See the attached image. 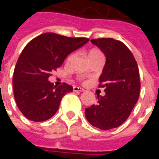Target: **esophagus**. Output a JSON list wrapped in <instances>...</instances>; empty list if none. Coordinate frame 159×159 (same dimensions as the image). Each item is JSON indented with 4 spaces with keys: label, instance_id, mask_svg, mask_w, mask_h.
Wrapping results in <instances>:
<instances>
[{
    "label": "esophagus",
    "instance_id": "34e87169",
    "mask_svg": "<svg viewBox=\"0 0 159 159\" xmlns=\"http://www.w3.org/2000/svg\"><path fill=\"white\" fill-rule=\"evenodd\" d=\"M74 91L75 92H83L84 90V88L79 87V86H74Z\"/></svg>",
    "mask_w": 159,
    "mask_h": 159
}]
</instances>
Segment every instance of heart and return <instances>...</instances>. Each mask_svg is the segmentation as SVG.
Returning <instances> with one entry per match:
<instances>
[{"label": "heart", "instance_id": "b5f03b06", "mask_svg": "<svg viewBox=\"0 0 159 159\" xmlns=\"http://www.w3.org/2000/svg\"><path fill=\"white\" fill-rule=\"evenodd\" d=\"M100 53H101V52H100L98 49H91V50L88 52V57L91 58V57H94V56L98 55V54H100ZM73 57H74V54H70V55L67 57V59H66V62H67V63L70 62V61H72Z\"/></svg>", "mask_w": 159, "mask_h": 159}]
</instances>
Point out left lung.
<instances>
[{"instance_id": "1", "label": "left lung", "mask_w": 159, "mask_h": 159, "mask_svg": "<svg viewBox=\"0 0 159 159\" xmlns=\"http://www.w3.org/2000/svg\"><path fill=\"white\" fill-rule=\"evenodd\" d=\"M106 57L99 77L105 96L85 109V118L94 127L110 130L121 125L130 116L140 94V76L136 61L122 42L113 39H91Z\"/></svg>"}]
</instances>
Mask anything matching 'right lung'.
I'll use <instances>...</instances> for the list:
<instances>
[{
	"mask_svg": "<svg viewBox=\"0 0 159 159\" xmlns=\"http://www.w3.org/2000/svg\"><path fill=\"white\" fill-rule=\"evenodd\" d=\"M88 41L86 38L45 33L25 47L16 62L13 85L16 105L25 118L44 121L57 112L62 97L73 86L65 83L56 86L48 77L71 52Z\"/></svg>",
	"mask_w": 159,
	"mask_h": 159,
	"instance_id": "right-lung-1",
	"label": "right lung"
}]
</instances>
